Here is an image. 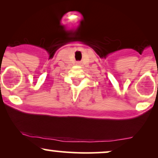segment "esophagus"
Returning <instances> with one entry per match:
<instances>
[{
  "instance_id": "34e87169",
  "label": "esophagus",
  "mask_w": 158,
  "mask_h": 158,
  "mask_svg": "<svg viewBox=\"0 0 158 158\" xmlns=\"http://www.w3.org/2000/svg\"><path fill=\"white\" fill-rule=\"evenodd\" d=\"M80 64H81L80 62H77V64H78V65H80Z\"/></svg>"
}]
</instances>
